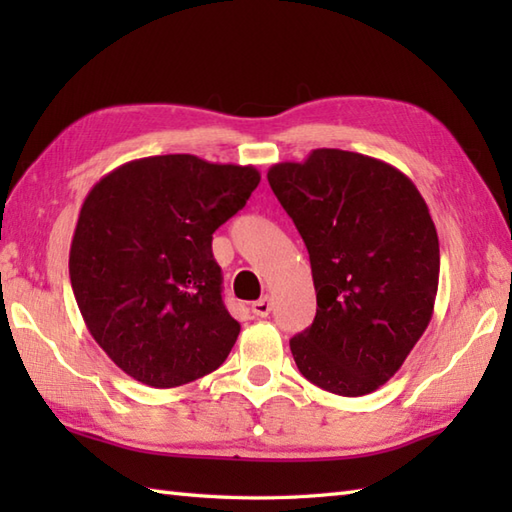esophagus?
Listing matches in <instances>:
<instances>
[{"label": "esophagus", "instance_id": "34e87169", "mask_svg": "<svg viewBox=\"0 0 512 512\" xmlns=\"http://www.w3.org/2000/svg\"><path fill=\"white\" fill-rule=\"evenodd\" d=\"M250 310H253L255 317H268L270 310H273V297L270 295H264L259 301H253V306H250Z\"/></svg>", "mask_w": 512, "mask_h": 512}]
</instances>
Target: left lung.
Listing matches in <instances>:
<instances>
[{
  "label": "left lung",
  "instance_id": "obj_1",
  "mask_svg": "<svg viewBox=\"0 0 512 512\" xmlns=\"http://www.w3.org/2000/svg\"><path fill=\"white\" fill-rule=\"evenodd\" d=\"M308 248L317 314L290 339L299 372L339 396L394 376L427 330L440 277L429 206L405 173L343 149L268 169Z\"/></svg>",
  "mask_w": 512,
  "mask_h": 512
}]
</instances>
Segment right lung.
<instances>
[{
  "instance_id": "1",
  "label": "right lung",
  "mask_w": 512,
  "mask_h": 512,
  "mask_svg": "<svg viewBox=\"0 0 512 512\" xmlns=\"http://www.w3.org/2000/svg\"><path fill=\"white\" fill-rule=\"evenodd\" d=\"M259 180L255 167L167 154L125 162L85 198L70 246L74 297L94 341L138 383L180 387L226 361L239 323L211 242Z\"/></svg>"
}]
</instances>
